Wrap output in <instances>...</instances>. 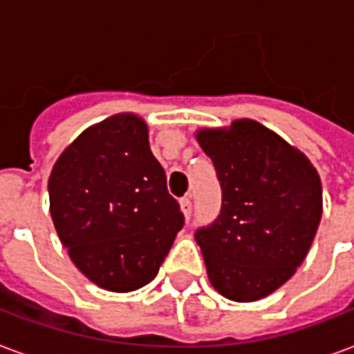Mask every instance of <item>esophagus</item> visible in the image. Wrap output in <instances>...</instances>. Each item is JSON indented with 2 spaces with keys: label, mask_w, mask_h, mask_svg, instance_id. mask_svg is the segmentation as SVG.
Masks as SVG:
<instances>
[{
  "label": "esophagus",
  "mask_w": 354,
  "mask_h": 354,
  "mask_svg": "<svg viewBox=\"0 0 354 354\" xmlns=\"http://www.w3.org/2000/svg\"><path fill=\"white\" fill-rule=\"evenodd\" d=\"M180 208H182V212H184L185 220H189V216H192V199H189V197L180 199Z\"/></svg>",
  "instance_id": "34e87169"
}]
</instances>
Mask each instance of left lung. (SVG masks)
<instances>
[{"instance_id": "obj_1", "label": "left lung", "mask_w": 354, "mask_h": 354, "mask_svg": "<svg viewBox=\"0 0 354 354\" xmlns=\"http://www.w3.org/2000/svg\"><path fill=\"white\" fill-rule=\"evenodd\" d=\"M197 142L222 185L220 214L195 231L210 284L233 301L261 299L296 273L311 248L322 216L319 172L252 119L201 129Z\"/></svg>"}]
</instances>
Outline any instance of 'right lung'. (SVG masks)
Wrapping results in <instances>:
<instances>
[{"instance_id": "1", "label": "right lung", "mask_w": 354, "mask_h": 354, "mask_svg": "<svg viewBox=\"0 0 354 354\" xmlns=\"http://www.w3.org/2000/svg\"><path fill=\"white\" fill-rule=\"evenodd\" d=\"M49 201L75 267L111 292L153 281L184 227L146 121L134 113L108 117L66 147L49 176Z\"/></svg>"}]
</instances>
